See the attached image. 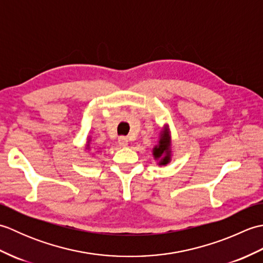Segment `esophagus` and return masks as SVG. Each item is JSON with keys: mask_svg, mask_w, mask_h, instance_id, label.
I'll return each instance as SVG.
<instances>
[{"mask_svg": "<svg viewBox=\"0 0 263 263\" xmlns=\"http://www.w3.org/2000/svg\"><path fill=\"white\" fill-rule=\"evenodd\" d=\"M119 144L121 147H126L128 144V140L126 137H120L119 138Z\"/></svg>", "mask_w": 263, "mask_h": 263, "instance_id": "34e87169", "label": "esophagus"}]
</instances>
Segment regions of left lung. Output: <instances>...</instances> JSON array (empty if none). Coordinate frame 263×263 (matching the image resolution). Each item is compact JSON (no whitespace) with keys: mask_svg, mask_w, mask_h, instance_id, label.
<instances>
[{"mask_svg":"<svg viewBox=\"0 0 263 263\" xmlns=\"http://www.w3.org/2000/svg\"><path fill=\"white\" fill-rule=\"evenodd\" d=\"M153 154L155 159L159 160L158 165H167L171 161L172 150H171V137L168 128L165 127V130L160 133V139L157 146L153 149Z\"/></svg>","mask_w":263,"mask_h":263,"instance_id":"8db88e82","label":"left lung"}]
</instances>
